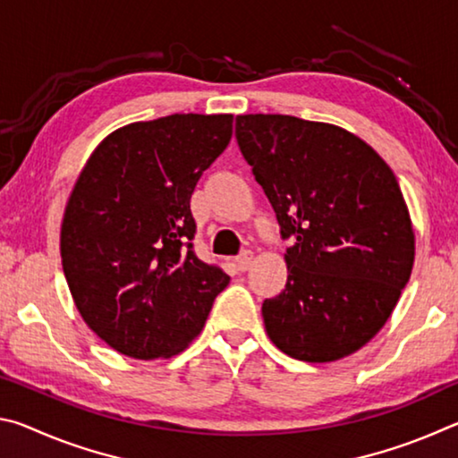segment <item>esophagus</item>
<instances>
[{
  "label": "esophagus",
  "mask_w": 458,
  "mask_h": 458,
  "mask_svg": "<svg viewBox=\"0 0 458 458\" xmlns=\"http://www.w3.org/2000/svg\"><path fill=\"white\" fill-rule=\"evenodd\" d=\"M252 252L250 250H244L242 254H238V259H236V265H238V268L240 270H248L252 267Z\"/></svg>",
  "instance_id": "obj_1"
}]
</instances>
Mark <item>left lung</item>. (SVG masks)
Listing matches in <instances>:
<instances>
[{"mask_svg": "<svg viewBox=\"0 0 458 458\" xmlns=\"http://www.w3.org/2000/svg\"><path fill=\"white\" fill-rule=\"evenodd\" d=\"M236 139L281 224L289 276L262 303L273 344L325 363L384 327L414 265V228L396 175L350 131L291 114H238Z\"/></svg>", "mask_w": 458, "mask_h": 458, "instance_id": "8db88e82", "label": "left lung"}]
</instances>
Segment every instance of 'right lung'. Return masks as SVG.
<instances>
[{"label":"right lung","instance_id":"right-lung-1","mask_svg":"<svg viewBox=\"0 0 458 458\" xmlns=\"http://www.w3.org/2000/svg\"><path fill=\"white\" fill-rule=\"evenodd\" d=\"M232 114H169L106 135L66 201L60 257L84 323L114 352L172 358L230 276L193 252L190 199L226 149Z\"/></svg>","mask_w":458,"mask_h":458}]
</instances>
